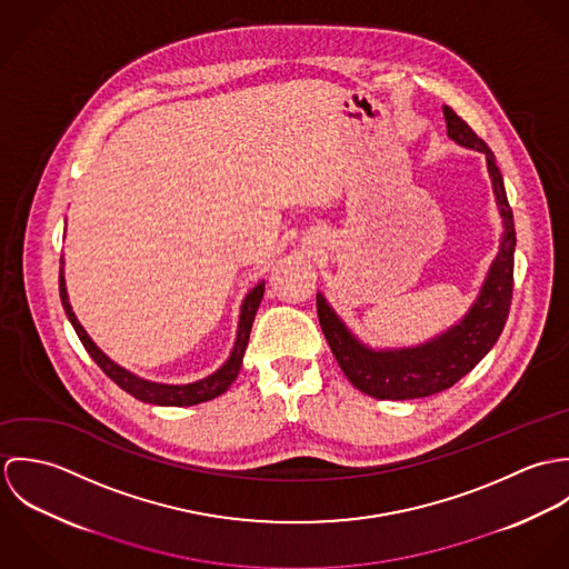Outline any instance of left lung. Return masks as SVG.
Segmentation results:
<instances>
[{
  "mask_svg": "<svg viewBox=\"0 0 569 569\" xmlns=\"http://www.w3.org/2000/svg\"><path fill=\"white\" fill-rule=\"evenodd\" d=\"M442 111L447 136L465 149L485 153L503 232L497 256L469 311L456 325L416 346H366L326 302L325 293H318V318L339 368L357 390L381 401H409L449 390L487 357L510 311L517 237L501 172L487 142L451 107L445 104Z\"/></svg>",
  "mask_w": 569,
  "mask_h": 569,
  "instance_id": "8db88e82",
  "label": "left lung"
}]
</instances>
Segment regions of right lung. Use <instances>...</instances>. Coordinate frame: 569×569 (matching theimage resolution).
Listing matches in <instances>:
<instances>
[{"label":"right lung","instance_id":"right-lung-1","mask_svg":"<svg viewBox=\"0 0 569 569\" xmlns=\"http://www.w3.org/2000/svg\"><path fill=\"white\" fill-rule=\"evenodd\" d=\"M63 264V258H61ZM59 293H61V302L66 309L68 320L74 326L79 339L84 346V350L89 352V357L100 366V370L113 381L118 383L124 392H129L131 397H136L138 401L151 403V406L162 407H188L197 406V403H206L212 401L217 397H221L239 377V370L243 366L244 348L249 341V332H251V325L256 318V311L260 307L262 293H264V280H260L247 296H244L243 305H241V316H239V328H237V339H234V348L230 352V357L226 359V363L214 370L212 375L192 381V383H158V381H149L142 379L129 370H124L122 366H118L116 361H111L87 335V330L82 328L81 322L77 320L72 305L68 300V287H66V276H63V267H61V276H59Z\"/></svg>","mask_w":569,"mask_h":569}]
</instances>
